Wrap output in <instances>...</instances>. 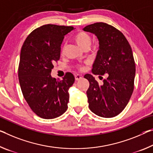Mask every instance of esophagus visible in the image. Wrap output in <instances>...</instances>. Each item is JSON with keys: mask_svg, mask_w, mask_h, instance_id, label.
<instances>
[{"mask_svg": "<svg viewBox=\"0 0 153 153\" xmlns=\"http://www.w3.org/2000/svg\"><path fill=\"white\" fill-rule=\"evenodd\" d=\"M82 78V76L79 74H76V76H75V79H76V81H78V80H79V79H81Z\"/></svg>", "mask_w": 153, "mask_h": 153, "instance_id": "obj_1", "label": "esophagus"}]
</instances>
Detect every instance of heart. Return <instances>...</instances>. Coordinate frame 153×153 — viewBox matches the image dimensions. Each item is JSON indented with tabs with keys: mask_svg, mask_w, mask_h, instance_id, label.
<instances>
[{
	"mask_svg": "<svg viewBox=\"0 0 153 153\" xmlns=\"http://www.w3.org/2000/svg\"><path fill=\"white\" fill-rule=\"evenodd\" d=\"M74 40L77 43L79 47H81L82 49H89L90 46L92 43V37L91 36L86 32H79L74 36ZM80 69L82 67H79Z\"/></svg>",
	"mask_w": 153,
	"mask_h": 153,
	"instance_id": "b5f03b06",
	"label": "heart"
}]
</instances>
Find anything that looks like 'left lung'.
<instances>
[{"label": "left lung", "mask_w": 153, "mask_h": 153, "mask_svg": "<svg viewBox=\"0 0 153 153\" xmlns=\"http://www.w3.org/2000/svg\"><path fill=\"white\" fill-rule=\"evenodd\" d=\"M83 30L94 34L99 40L92 72L107 76L101 84L92 75L84 76L90 84L86 91L88 107L101 117H114L124 110L134 88L135 64L131 48L124 35L110 24L97 22Z\"/></svg>", "instance_id": "8db88e82"}]
</instances>
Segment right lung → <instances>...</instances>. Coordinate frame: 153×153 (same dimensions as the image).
I'll return each instance as SVG.
<instances>
[{"label": "right lung", "instance_id": "1", "mask_svg": "<svg viewBox=\"0 0 153 153\" xmlns=\"http://www.w3.org/2000/svg\"><path fill=\"white\" fill-rule=\"evenodd\" d=\"M73 26L45 24L32 31L22 47L19 82L29 107L38 116L52 119L67 110L69 88L75 81L67 72L62 80L51 76L54 63L60 59L65 35Z\"/></svg>", "mask_w": 153, "mask_h": 153}]
</instances>
